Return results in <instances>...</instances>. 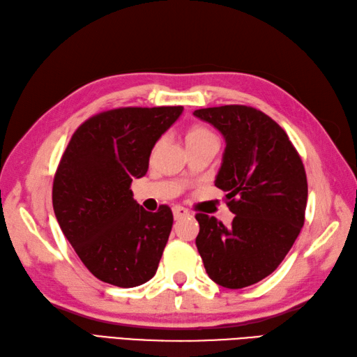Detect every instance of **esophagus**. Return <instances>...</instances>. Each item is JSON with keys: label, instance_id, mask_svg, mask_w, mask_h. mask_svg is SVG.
<instances>
[{"label": "esophagus", "instance_id": "34e87169", "mask_svg": "<svg viewBox=\"0 0 357 357\" xmlns=\"http://www.w3.org/2000/svg\"><path fill=\"white\" fill-rule=\"evenodd\" d=\"M187 216H190V211L187 208H184V206H181V205L173 206V218H175L176 220L181 218H187Z\"/></svg>", "mask_w": 357, "mask_h": 357}]
</instances>
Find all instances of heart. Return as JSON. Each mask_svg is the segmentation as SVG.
Returning a JSON list of instances; mask_svg holds the SVG:
<instances>
[{
	"label": "heart",
	"mask_w": 357,
	"mask_h": 357,
	"mask_svg": "<svg viewBox=\"0 0 357 357\" xmlns=\"http://www.w3.org/2000/svg\"><path fill=\"white\" fill-rule=\"evenodd\" d=\"M210 137H214L211 132L208 129L205 128H201V126H196V128H192L188 130L187 134V143H190V141H196V139H202V138H210Z\"/></svg>",
	"instance_id": "heart-1"
}]
</instances>
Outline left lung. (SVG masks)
<instances>
[{"label":"left lung","mask_w":357,"mask_h":357,"mask_svg":"<svg viewBox=\"0 0 357 357\" xmlns=\"http://www.w3.org/2000/svg\"><path fill=\"white\" fill-rule=\"evenodd\" d=\"M225 138L214 185L227 192L231 227L197 213V251L208 277L227 289L259 283L278 268L304 225L307 178L286 132L243 105L193 112Z\"/></svg>","instance_id":"left-lung-1"}]
</instances>
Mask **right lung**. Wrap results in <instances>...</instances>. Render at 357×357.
Segmentation results:
<instances>
[{"instance_id": "obj_1", "label": "right lung", "mask_w": 357, "mask_h": 357, "mask_svg": "<svg viewBox=\"0 0 357 357\" xmlns=\"http://www.w3.org/2000/svg\"><path fill=\"white\" fill-rule=\"evenodd\" d=\"M182 106L119 107L74 132L53 181V208L62 233L98 280L135 287L151 280L167 243V205L146 211L130 190L146 175L152 149Z\"/></svg>"}]
</instances>
